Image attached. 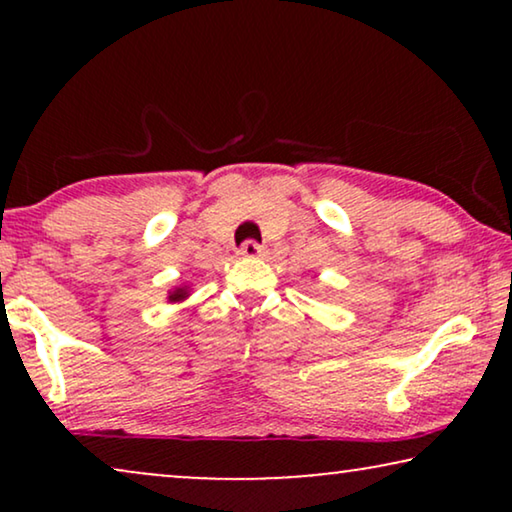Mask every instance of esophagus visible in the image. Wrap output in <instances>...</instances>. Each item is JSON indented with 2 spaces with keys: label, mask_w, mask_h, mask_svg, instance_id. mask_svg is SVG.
<instances>
[{
  "label": "esophagus",
  "mask_w": 512,
  "mask_h": 512,
  "mask_svg": "<svg viewBox=\"0 0 512 512\" xmlns=\"http://www.w3.org/2000/svg\"><path fill=\"white\" fill-rule=\"evenodd\" d=\"M237 254L244 256V258H256V256H261V244L254 242V240H247V242L242 244Z\"/></svg>",
  "instance_id": "esophagus-1"
}]
</instances>
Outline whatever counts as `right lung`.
I'll return each mask as SVG.
<instances>
[{
  "label": "right lung",
  "mask_w": 512,
  "mask_h": 512,
  "mask_svg": "<svg viewBox=\"0 0 512 512\" xmlns=\"http://www.w3.org/2000/svg\"><path fill=\"white\" fill-rule=\"evenodd\" d=\"M186 298H188V286H177V289L170 291V296H167L170 303H181V300Z\"/></svg>",
  "instance_id": "add662e5"
}]
</instances>
